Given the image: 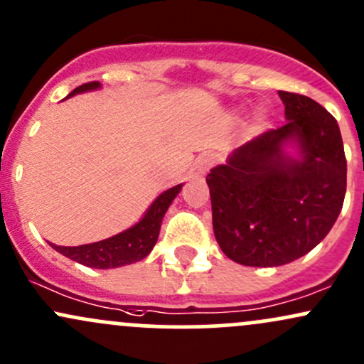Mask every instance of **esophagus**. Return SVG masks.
Returning <instances> with one entry per match:
<instances>
[{
    "instance_id": "esophagus-1",
    "label": "esophagus",
    "mask_w": 364,
    "mask_h": 364,
    "mask_svg": "<svg viewBox=\"0 0 364 364\" xmlns=\"http://www.w3.org/2000/svg\"><path fill=\"white\" fill-rule=\"evenodd\" d=\"M214 164H215L214 154H202L198 155L197 161H195V171H197V174H205Z\"/></svg>"
}]
</instances>
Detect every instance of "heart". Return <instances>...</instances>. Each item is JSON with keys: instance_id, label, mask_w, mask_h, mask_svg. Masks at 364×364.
Segmentation results:
<instances>
[{"instance_id": "heart-1", "label": "heart", "mask_w": 364, "mask_h": 364, "mask_svg": "<svg viewBox=\"0 0 364 364\" xmlns=\"http://www.w3.org/2000/svg\"><path fill=\"white\" fill-rule=\"evenodd\" d=\"M254 119H255V122H257V124H264L266 122V112L262 109H259L254 114Z\"/></svg>"}]
</instances>
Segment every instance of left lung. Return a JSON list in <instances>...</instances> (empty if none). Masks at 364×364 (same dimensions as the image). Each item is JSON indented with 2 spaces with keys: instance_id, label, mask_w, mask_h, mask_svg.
Returning a JSON list of instances; mask_svg holds the SVG:
<instances>
[{
  "instance_id": "1",
  "label": "left lung",
  "mask_w": 364,
  "mask_h": 364,
  "mask_svg": "<svg viewBox=\"0 0 364 364\" xmlns=\"http://www.w3.org/2000/svg\"><path fill=\"white\" fill-rule=\"evenodd\" d=\"M285 126L238 146L207 174L215 240L243 266H283L328 235L346 197L347 162L330 112L278 91Z\"/></svg>"
}]
</instances>
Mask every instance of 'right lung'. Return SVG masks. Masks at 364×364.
Wrapping results in <instances>:
<instances>
[{"mask_svg":"<svg viewBox=\"0 0 364 364\" xmlns=\"http://www.w3.org/2000/svg\"><path fill=\"white\" fill-rule=\"evenodd\" d=\"M100 87L102 85L98 81L86 82V85L70 91L67 98L75 97L79 93H86V91L100 90ZM181 188L183 183L159 195L136 225L114 235V237L79 247H62L55 245V243H50V245L72 261L87 267H97V269H112V267H121L141 261L151 252V249L157 243L164 215H166L167 209Z\"/></svg>","mask_w":364,"mask_h":364,"instance_id":"1","label":"right lung"}]
</instances>
